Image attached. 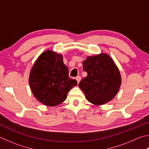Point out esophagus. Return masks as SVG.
Instances as JSON below:
<instances>
[{
	"instance_id": "obj_1",
	"label": "esophagus",
	"mask_w": 149,
	"mask_h": 149,
	"mask_svg": "<svg viewBox=\"0 0 149 149\" xmlns=\"http://www.w3.org/2000/svg\"><path fill=\"white\" fill-rule=\"evenodd\" d=\"M75 79L77 80V83H79L80 82V81H81V76H80V75H77L76 78H75Z\"/></svg>"
}]
</instances>
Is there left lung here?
Wrapping results in <instances>:
<instances>
[{"label":"left lung","mask_w":149,"mask_h":149,"mask_svg":"<svg viewBox=\"0 0 149 149\" xmlns=\"http://www.w3.org/2000/svg\"><path fill=\"white\" fill-rule=\"evenodd\" d=\"M86 77L81 81L79 86L87 100L100 105L115 98L121 85L120 73L114 61L107 53L88 56L83 62Z\"/></svg>","instance_id":"1"}]
</instances>
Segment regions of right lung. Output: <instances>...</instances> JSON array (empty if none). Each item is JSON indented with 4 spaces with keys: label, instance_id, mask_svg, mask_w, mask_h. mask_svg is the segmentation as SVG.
<instances>
[{
    "label": "right lung",
    "instance_id": "1",
    "mask_svg": "<svg viewBox=\"0 0 149 149\" xmlns=\"http://www.w3.org/2000/svg\"><path fill=\"white\" fill-rule=\"evenodd\" d=\"M68 68L63 63V56L47 50L40 55L30 72L29 83L38 101L49 107L65 100L68 93L77 85V81L69 77Z\"/></svg>",
    "mask_w": 149,
    "mask_h": 149
}]
</instances>
